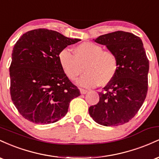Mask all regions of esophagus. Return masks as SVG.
<instances>
[{
    "label": "esophagus",
    "instance_id": "esophagus-1",
    "mask_svg": "<svg viewBox=\"0 0 159 159\" xmlns=\"http://www.w3.org/2000/svg\"><path fill=\"white\" fill-rule=\"evenodd\" d=\"M80 92H81V94H86V93H87V92H88V91H87V90H84V89L81 88L80 89Z\"/></svg>",
    "mask_w": 159,
    "mask_h": 159
}]
</instances>
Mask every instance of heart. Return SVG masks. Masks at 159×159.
Segmentation results:
<instances>
[{
    "label": "heart",
    "mask_w": 159,
    "mask_h": 159,
    "mask_svg": "<svg viewBox=\"0 0 159 159\" xmlns=\"http://www.w3.org/2000/svg\"><path fill=\"white\" fill-rule=\"evenodd\" d=\"M58 61L62 70L71 81L78 80L84 87L105 86L112 81L118 70V58L114 52L103 50L101 45L84 42L74 48V55L64 48L58 54Z\"/></svg>",
    "instance_id": "b5f03b06"
}]
</instances>
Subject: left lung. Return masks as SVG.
I'll list each match as a JSON object with an SVG mask.
<instances>
[{
  "label": "left lung",
  "instance_id": "left-lung-1",
  "mask_svg": "<svg viewBox=\"0 0 159 159\" xmlns=\"http://www.w3.org/2000/svg\"><path fill=\"white\" fill-rule=\"evenodd\" d=\"M95 42L116 54L119 66L112 81L98 93L99 102L89 107V114L105 126L123 125L135 116L147 96L149 60L142 40L132 33L115 31Z\"/></svg>",
  "mask_w": 159,
  "mask_h": 159
}]
</instances>
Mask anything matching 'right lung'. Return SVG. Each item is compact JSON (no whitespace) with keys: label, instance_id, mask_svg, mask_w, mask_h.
Returning a JSON list of instances; mask_svg holds the SVG:
<instances>
[{"label":"right lung","instance_id":"add662e5","mask_svg":"<svg viewBox=\"0 0 159 159\" xmlns=\"http://www.w3.org/2000/svg\"><path fill=\"white\" fill-rule=\"evenodd\" d=\"M80 40L40 28L16 42L10 66V95L24 118L38 124L55 123L66 114L71 100L81 95L58 61L61 50Z\"/></svg>","mask_w":159,"mask_h":159}]
</instances>
